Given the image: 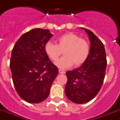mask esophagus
<instances>
[{
  "instance_id": "obj_1",
  "label": "esophagus",
  "mask_w": 120,
  "mask_h": 120,
  "mask_svg": "<svg viewBox=\"0 0 120 120\" xmlns=\"http://www.w3.org/2000/svg\"><path fill=\"white\" fill-rule=\"evenodd\" d=\"M59 73H61V74H64L65 72V71H64V70H62V69H59Z\"/></svg>"
}]
</instances>
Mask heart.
I'll return each mask as SVG.
<instances>
[{
  "label": "heart",
  "mask_w": 120,
  "mask_h": 120,
  "mask_svg": "<svg viewBox=\"0 0 120 120\" xmlns=\"http://www.w3.org/2000/svg\"><path fill=\"white\" fill-rule=\"evenodd\" d=\"M47 56L55 62L63 51L64 56L57 60L55 65L60 68H69L74 64L79 67L83 64L89 57L90 45L87 41L76 34L68 33L62 34L56 39V44L48 42L44 46Z\"/></svg>",
  "instance_id": "b5f03b06"
}]
</instances>
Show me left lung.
<instances>
[{
  "instance_id": "8db88e82",
  "label": "left lung",
  "mask_w": 120,
  "mask_h": 120,
  "mask_svg": "<svg viewBox=\"0 0 120 120\" xmlns=\"http://www.w3.org/2000/svg\"><path fill=\"white\" fill-rule=\"evenodd\" d=\"M90 40V53L83 64L67 71L65 94L71 101L84 104L98 94L104 81L107 60L104 45L90 30L81 27Z\"/></svg>"
}]
</instances>
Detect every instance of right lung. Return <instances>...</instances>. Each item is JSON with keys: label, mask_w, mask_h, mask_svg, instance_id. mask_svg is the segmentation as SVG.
<instances>
[{"label": "right lung", "mask_w": 120, "mask_h": 120, "mask_svg": "<svg viewBox=\"0 0 120 120\" xmlns=\"http://www.w3.org/2000/svg\"><path fill=\"white\" fill-rule=\"evenodd\" d=\"M53 36L49 30L32 29L20 37L11 52L10 67L14 87L28 103L44 101L58 73L44 51Z\"/></svg>", "instance_id": "obj_1"}]
</instances>
